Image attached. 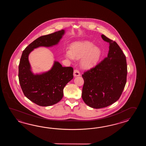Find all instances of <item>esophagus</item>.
<instances>
[{
    "label": "esophagus",
    "instance_id": "esophagus-1",
    "mask_svg": "<svg viewBox=\"0 0 146 146\" xmlns=\"http://www.w3.org/2000/svg\"><path fill=\"white\" fill-rule=\"evenodd\" d=\"M74 77H77V76H80V73L79 71L77 69H74Z\"/></svg>",
    "mask_w": 146,
    "mask_h": 146
}]
</instances>
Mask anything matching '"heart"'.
Masks as SVG:
<instances>
[{"instance_id": "obj_1", "label": "heart", "mask_w": 146, "mask_h": 146, "mask_svg": "<svg viewBox=\"0 0 146 146\" xmlns=\"http://www.w3.org/2000/svg\"><path fill=\"white\" fill-rule=\"evenodd\" d=\"M65 55L72 60L81 58V66L84 68H91L99 61L101 51L89 41H79L72 44L71 49L66 51Z\"/></svg>"}]
</instances>
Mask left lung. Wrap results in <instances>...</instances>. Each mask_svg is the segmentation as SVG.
I'll list each match as a JSON object with an SVG mask.
<instances>
[{
    "mask_svg": "<svg viewBox=\"0 0 146 146\" xmlns=\"http://www.w3.org/2000/svg\"><path fill=\"white\" fill-rule=\"evenodd\" d=\"M101 37L110 44L108 56L82 75V98L94 109L106 108L117 101L127 80V62L122 50L115 41L103 34Z\"/></svg>",
    "mask_w": 146,
    "mask_h": 146,
    "instance_id": "obj_1",
    "label": "left lung"
}]
</instances>
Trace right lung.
Returning a JSON list of instances; mask_svg holds the SVG:
<instances>
[{"mask_svg": "<svg viewBox=\"0 0 146 146\" xmlns=\"http://www.w3.org/2000/svg\"><path fill=\"white\" fill-rule=\"evenodd\" d=\"M65 30L37 38L27 47L22 52L19 65V83L25 96L38 106H47L59 102L63 97L66 85L73 79V68L62 67L55 61L48 72L35 74L31 71L29 55L38 47H51L58 43Z\"/></svg>", "mask_w": 146, "mask_h": 146, "instance_id": "obj_1", "label": "right lung"}]
</instances>
